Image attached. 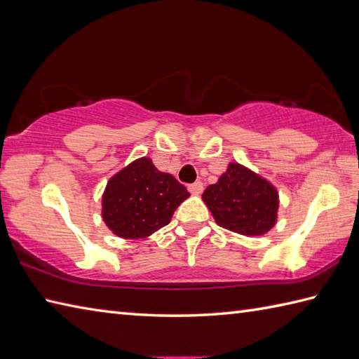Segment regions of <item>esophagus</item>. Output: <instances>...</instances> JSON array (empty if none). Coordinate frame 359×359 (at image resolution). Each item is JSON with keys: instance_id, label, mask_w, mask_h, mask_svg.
Segmentation results:
<instances>
[{"instance_id": "obj_1", "label": "esophagus", "mask_w": 359, "mask_h": 359, "mask_svg": "<svg viewBox=\"0 0 359 359\" xmlns=\"http://www.w3.org/2000/svg\"><path fill=\"white\" fill-rule=\"evenodd\" d=\"M188 189H189V193H191V194L199 196V194H202V191H203V184H202L201 180H197V182H194V184L188 185Z\"/></svg>"}]
</instances>
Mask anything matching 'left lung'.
I'll return each mask as SVG.
<instances>
[{"mask_svg": "<svg viewBox=\"0 0 359 359\" xmlns=\"http://www.w3.org/2000/svg\"><path fill=\"white\" fill-rule=\"evenodd\" d=\"M203 201L216 222L236 233L259 236L276 222V189L239 163H231L217 184L205 189Z\"/></svg>", "mask_w": 359, "mask_h": 359, "instance_id": "obj_1", "label": "left lung"}]
</instances>
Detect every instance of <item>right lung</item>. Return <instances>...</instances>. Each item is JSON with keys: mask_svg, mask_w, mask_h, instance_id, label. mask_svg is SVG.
Wrapping results in <instances>:
<instances>
[{"mask_svg": "<svg viewBox=\"0 0 359 359\" xmlns=\"http://www.w3.org/2000/svg\"><path fill=\"white\" fill-rule=\"evenodd\" d=\"M189 193L171 174L158 171L151 158H139L108 182L103 219L120 238L139 239L170 224Z\"/></svg>", "mask_w": 359, "mask_h": 359, "instance_id": "1", "label": "right lung"}]
</instances>
